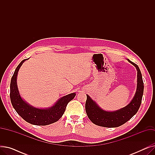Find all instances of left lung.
I'll use <instances>...</instances> for the list:
<instances>
[{"instance_id":"8db88e82","label":"left lung","mask_w":155,"mask_h":155,"mask_svg":"<svg viewBox=\"0 0 155 155\" xmlns=\"http://www.w3.org/2000/svg\"><path fill=\"white\" fill-rule=\"evenodd\" d=\"M137 70V90L133 99L127 106L114 112H107L101 109L87 95L85 102V111L92 123L97 126L105 127H116L126 123L131 119L139 109L142 101L144 91V83L140 68L134 63L128 60Z\"/></svg>"}]
</instances>
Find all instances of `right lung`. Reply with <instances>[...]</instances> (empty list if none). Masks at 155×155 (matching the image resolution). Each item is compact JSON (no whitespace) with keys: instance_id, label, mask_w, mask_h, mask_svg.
<instances>
[{"instance_id":"add662e5","label":"right lung","mask_w":155,"mask_h":155,"mask_svg":"<svg viewBox=\"0 0 155 155\" xmlns=\"http://www.w3.org/2000/svg\"><path fill=\"white\" fill-rule=\"evenodd\" d=\"M27 59L23 60L15 70L10 85V98L12 105L18 114L28 123L36 126H46L58 121L63 116L68 103L75 96V93L65 95L49 109H41L31 106L21 97L17 86V75L18 71Z\"/></svg>"}]
</instances>
